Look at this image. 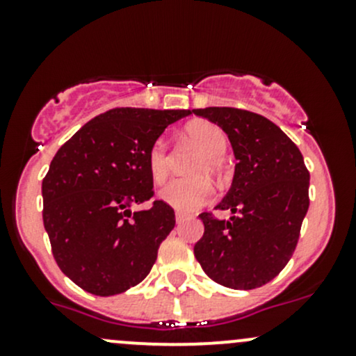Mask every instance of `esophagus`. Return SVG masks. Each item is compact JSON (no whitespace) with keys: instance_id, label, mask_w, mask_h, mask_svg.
<instances>
[{"instance_id":"1","label":"esophagus","mask_w":356,"mask_h":356,"mask_svg":"<svg viewBox=\"0 0 356 356\" xmlns=\"http://www.w3.org/2000/svg\"><path fill=\"white\" fill-rule=\"evenodd\" d=\"M184 220H186V215L181 213V211H177V213H175V222H177V224H182Z\"/></svg>"}]
</instances>
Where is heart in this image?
Here are the masks:
<instances>
[{"label": "heart", "mask_w": 356, "mask_h": 356, "mask_svg": "<svg viewBox=\"0 0 356 356\" xmlns=\"http://www.w3.org/2000/svg\"><path fill=\"white\" fill-rule=\"evenodd\" d=\"M186 138L203 152L204 158H201L195 167V174L210 172L215 174L220 167V161L227 152V136L210 122H195L186 129ZM148 168L152 179L155 182H161L168 174V145L165 139H156L148 149ZM213 189L210 182L203 177L196 179H174L167 182L160 189L158 196L163 203L172 207L177 211H195L204 207L211 200Z\"/></svg>", "instance_id": "1"}]
</instances>
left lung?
<instances>
[{"mask_svg":"<svg viewBox=\"0 0 356 356\" xmlns=\"http://www.w3.org/2000/svg\"><path fill=\"white\" fill-rule=\"evenodd\" d=\"M193 111L227 134L238 160L231 189L215 207L232 217L200 215L204 232L195 257L225 288H260L293 257L310 204V172L298 146L268 118L229 106Z\"/></svg>","mask_w":356,"mask_h":356,"instance_id":"1","label":"left lung"}]
</instances>
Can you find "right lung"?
I'll list each match as a JSON object with an SVG mask.
<instances>
[{
    "label": "right lung",
    "mask_w": 356,
    "mask_h": 356,
    "mask_svg": "<svg viewBox=\"0 0 356 356\" xmlns=\"http://www.w3.org/2000/svg\"><path fill=\"white\" fill-rule=\"evenodd\" d=\"M189 110L113 108L82 125L56 152L42 179V222L60 270L79 288L113 296L139 284L175 225L153 198L148 149Z\"/></svg>",
    "instance_id": "right-lung-1"
}]
</instances>
